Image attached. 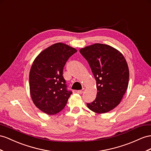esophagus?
Masks as SVG:
<instances>
[{"label":"esophagus","mask_w":151,"mask_h":151,"mask_svg":"<svg viewBox=\"0 0 151 151\" xmlns=\"http://www.w3.org/2000/svg\"><path fill=\"white\" fill-rule=\"evenodd\" d=\"M83 92H84V88H82V90H79V91H77V92H78V93L80 94H82Z\"/></svg>","instance_id":"34e87169"}]
</instances>
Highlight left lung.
<instances>
[{"mask_svg": "<svg viewBox=\"0 0 151 151\" xmlns=\"http://www.w3.org/2000/svg\"><path fill=\"white\" fill-rule=\"evenodd\" d=\"M96 81L97 95L87 107L98 114L106 113L121 102L127 88L129 69L124 57L109 45L96 43L80 50Z\"/></svg>", "mask_w": 151, "mask_h": 151, "instance_id": "left-lung-1", "label": "left lung"}]
</instances>
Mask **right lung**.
<instances>
[{"instance_id":"right-lung-1","label":"right lung","mask_w":151,"mask_h":151,"mask_svg":"<svg viewBox=\"0 0 151 151\" xmlns=\"http://www.w3.org/2000/svg\"><path fill=\"white\" fill-rule=\"evenodd\" d=\"M77 50L58 42L41 52L33 62L29 74L32 101L43 112L53 115L65 107L72 91L68 89L63 69Z\"/></svg>"}]
</instances>
